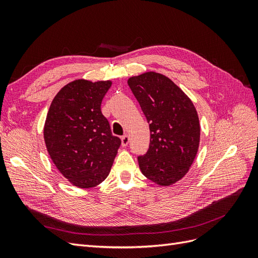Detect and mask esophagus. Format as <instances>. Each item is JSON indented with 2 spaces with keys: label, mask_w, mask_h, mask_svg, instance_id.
<instances>
[{
  "label": "esophagus",
  "mask_w": 258,
  "mask_h": 258,
  "mask_svg": "<svg viewBox=\"0 0 258 258\" xmlns=\"http://www.w3.org/2000/svg\"><path fill=\"white\" fill-rule=\"evenodd\" d=\"M129 141H130L129 136L124 135V136L121 138V145H122V146H127V145L129 144Z\"/></svg>",
  "instance_id": "esophagus-1"
}]
</instances>
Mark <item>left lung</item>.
<instances>
[{"instance_id": "obj_1", "label": "left lung", "mask_w": 258, "mask_h": 258, "mask_svg": "<svg viewBox=\"0 0 258 258\" xmlns=\"http://www.w3.org/2000/svg\"><path fill=\"white\" fill-rule=\"evenodd\" d=\"M128 85L150 122V148L140 170L159 186H171L188 172L200 143V122L189 97L166 75L145 72Z\"/></svg>"}]
</instances>
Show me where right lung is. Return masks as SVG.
I'll list each match as a JSON object with an SVG mask.
<instances>
[{
    "instance_id": "add662e5",
    "label": "right lung",
    "mask_w": 258,
    "mask_h": 258,
    "mask_svg": "<svg viewBox=\"0 0 258 258\" xmlns=\"http://www.w3.org/2000/svg\"><path fill=\"white\" fill-rule=\"evenodd\" d=\"M112 81L75 80L53 98L44 124L53 165L72 185L90 188L110 173L120 139L112 135L101 103Z\"/></svg>"
}]
</instances>
